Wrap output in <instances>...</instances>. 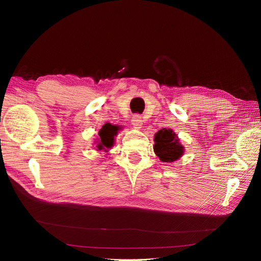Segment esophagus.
I'll use <instances>...</instances> for the list:
<instances>
[{
	"instance_id": "1",
	"label": "esophagus",
	"mask_w": 261,
	"mask_h": 261,
	"mask_svg": "<svg viewBox=\"0 0 261 261\" xmlns=\"http://www.w3.org/2000/svg\"><path fill=\"white\" fill-rule=\"evenodd\" d=\"M131 124L135 129H140L141 125H143V118H141V116H139V115H135L131 120Z\"/></svg>"
}]
</instances>
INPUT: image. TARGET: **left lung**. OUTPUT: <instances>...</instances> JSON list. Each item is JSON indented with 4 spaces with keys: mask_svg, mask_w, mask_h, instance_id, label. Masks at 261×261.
I'll use <instances>...</instances> for the list:
<instances>
[{
    "mask_svg": "<svg viewBox=\"0 0 261 261\" xmlns=\"http://www.w3.org/2000/svg\"><path fill=\"white\" fill-rule=\"evenodd\" d=\"M154 152L162 162H174L183 155L184 147L171 129L159 130L154 136Z\"/></svg>",
    "mask_w": 261,
    "mask_h": 261,
    "instance_id": "left-lung-1",
    "label": "left lung"
}]
</instances>
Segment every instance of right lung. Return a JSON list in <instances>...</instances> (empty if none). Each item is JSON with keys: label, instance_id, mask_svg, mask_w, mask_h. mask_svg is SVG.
Listing matches in <instances>:
<instances>
[{"label": "right lung", "instance_id": "right-lung-1", "mask_svg": "<svg viewBox=\"0 0 261 261\" xmlns=\"http://www.w3.org/2000/svg\"><path fill=\"white\" fill-rule=\"evenodd\" d=\"M118 130H120V126L112 125L110 123H106L102 126V129L99 131L98 144H96L98 151L108 152V149L114 146V137L117 135Z\"/></svg>", "mask_w": 261, "mask_h": 261}]
</instances>
